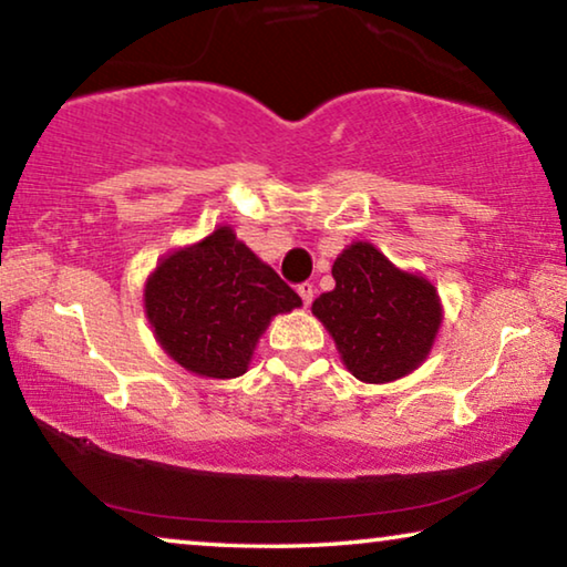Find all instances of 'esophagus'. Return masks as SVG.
Returning a JSON list of instances; mask_svg holds the SVG:
<instances>
[{
  "mask_svg": "<svg viewBox=\"0 0 567 567\" xmlns=\"http://www.w3.org/2000/svg\"><path fill=\"white\" fill-rule=\"evenodd\" d=\"M313 285L310 282H300L298 285V295L302 298V306H310V302H313Z\"/></svg>",
  "mask_w": 567,
  "mask_h": 567,
  "instance_id": "34e87169",
  "label": "esophagus"
}]
</instances>
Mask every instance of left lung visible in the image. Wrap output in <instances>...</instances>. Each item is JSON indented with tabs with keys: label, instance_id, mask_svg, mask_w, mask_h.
<instances>
[{
	"label": "left lung",
	"instance_id": "obj_1",
	"mask_svg": "<svg viewBox=\"0 0 567 567\" xmlns=\"http://www.w3.org/2000/svg\"><path fill=\"white\" fill-rule=\"evenodd\" d=\"M331 275L337 287L318 295L313 313L354 378L390 382L424 362L442 323L434 285L395 269L372 244L341 251Z\"/></svg>",
	"mask_w": 567,
	"mask_h": 567
}]
</instances>
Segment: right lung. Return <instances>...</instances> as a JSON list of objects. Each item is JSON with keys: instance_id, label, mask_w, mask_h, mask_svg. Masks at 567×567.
Listing matches in <instances>:
<instances>
[{"instance_id": "1", "label": "right lung", "mask_w": 567, "mask_h": 567, "mask_svg": "<svg viewBox=\"0 0 567 567\" xmlns=\"http://www.w3.org/2000/svg\"><path fill=\"white\" fill-rule=\"evenodd\" d=\"M300 302L230 228L174 251L146 282V316L166 354L218 380L244 374L269 318Z\"/></svg>"}]
</instances>
